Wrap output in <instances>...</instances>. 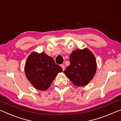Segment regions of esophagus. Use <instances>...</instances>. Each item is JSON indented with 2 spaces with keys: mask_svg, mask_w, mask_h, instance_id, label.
Wrapping results in <instances>:
<instances>
[{
  "mask_svg": "<svg viewBox=\"0 0 121 121\" xmlns=\"http://www.w3.org/2000/svg\"><path fill=\"white\" fill-rule=\"evenodd\" d=\"M61 67H62L63 71L65 70V65L64 64H62V65H61Z\"/></svg>",
  "mask_w": 121,
  "mask_h": 121,
  "instance_id": "1",
  "label": "esophagus"
}]
</instances>
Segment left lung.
I'll list each match as a JSON object with an SVG mask.
<instances>
[{"label": "left lung", "mask_w": 121, "mask_h": 121, "mask_svg": "<svg viewBox=\"0 0 121 121\" xmlns=\"http://www.w3.org/2000/svg\"><path fill=\"white\" fill-rule=\"evenodd\" d=\"M70 65L63 73L77 86L87 85L93 78L97 69L95 56L87 48L77 50L69 56Z\"/></svg>", "instance_id": "8db88e82"}]
</instances>
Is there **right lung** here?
<instances>
[{"label": "right lung", "mask_w": 121, "mask_h": 121, "mask_svg": "<svg viewBox=\"0 0 121 121\" xmlns=\"http://www.w3.org/2000/svg\"><path fill=\"white\" fill-rule=\"evenodd\" d=\"M24 71L28 79L36 89L45 91L62 69L45 53L33 52L26 61Z\"/></svg>", "instance_id": "right-lung-1"}]
</instances>
